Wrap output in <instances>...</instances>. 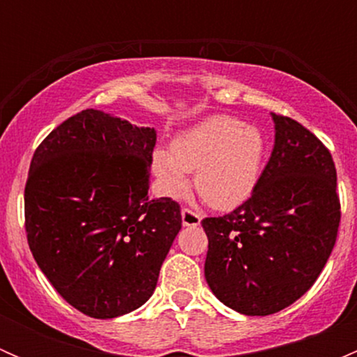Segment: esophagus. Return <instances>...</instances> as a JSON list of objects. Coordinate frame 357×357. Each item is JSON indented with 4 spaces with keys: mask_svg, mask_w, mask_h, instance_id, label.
I'll return each instance as SVG.
<instances>
[{
    "mask_svg": "<svg viewBox=\"0 0 357 357\" xmlns=\"http://www.w3.org/2000/svg\"><path fill=\"white\" fill-rule=\"evenodd\" d=\"M181 219H183V225L185 226H199L202 218H200V214H197L195 211L185 207L181 211Z\"/></svg>",
    "mask_w": 357,
    "mask_h": 357,
    "instance_id": "1",
    "label": "esophagus"
}]
</instances>
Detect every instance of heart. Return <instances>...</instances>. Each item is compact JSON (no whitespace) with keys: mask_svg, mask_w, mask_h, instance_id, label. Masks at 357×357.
<instances>
[{"mask_svg":"<svg viewBox=\"0 0 357 357\" xmlns=\"http://www.w3.org/2000/svg\"><path fill=\"white\" fill-rule=\"evenodd\" d=\"M264 142L257 129L242 121L218 115L200 122L172 142L171 153H153L155 171L167 197L178 199L188 190V172L195 188L211 207H238L252 195L261 172Z\"/></svg>","mask_w":357,"mask_h":357,"instance_id":"obj_1","label":"heart"}]
</instances>
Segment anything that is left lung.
<instances>
[{"instance_id":"8db88e82","label":"left lung","mask_w":357,"mask_h":357,"mask_svg":"<svg viewBox=\"0 0 357 357\" xmlns=\"http://www.w3.org/2000/svg\"><path fill=\"white\" fill-rule=\"evenodd\" d=\"M273 121L275 149L250 199L202 221L205 280L222 304L247 316L275 314L311 289L340 225L330 150L294 119Z\"/></svg>"}]
</instances>
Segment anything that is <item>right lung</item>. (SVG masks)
Returning a JSON list of instances; mask_svg holds the SVG:
<instances>
[{
    "mask_svg": "<svg viewBox=\"0 0 357 357\" xmlns=\"http://www.w3.org/2000/svg\"><path fill=\"white\" fill-rule=\"evenodd\" d=\"M155 129L86 109L36 149L24 192L36 262L82 314L117 318L145 304L181 229V207L150 200Z\"/></svg>",
    "mask_w": 357,
    "mask_h": 357,
    "instance_id": "add662e5",
    "label": "right lung"
}]
</instances>
